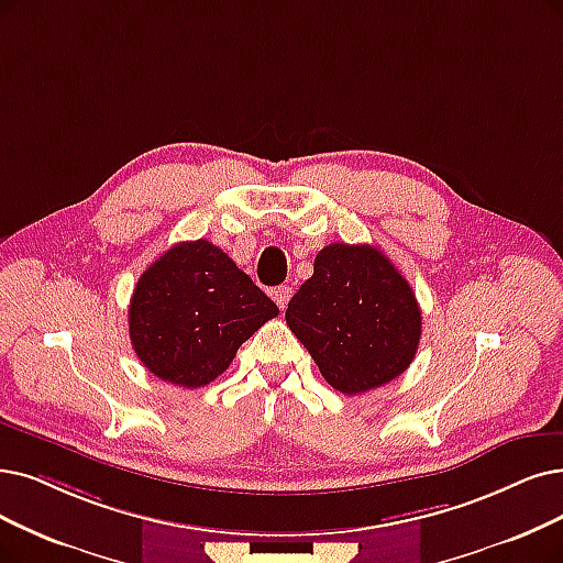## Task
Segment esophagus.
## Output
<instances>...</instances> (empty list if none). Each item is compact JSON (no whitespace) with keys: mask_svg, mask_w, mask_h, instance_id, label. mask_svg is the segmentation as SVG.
<instances>
[{"mask_svg":"<svg viewBox=\"0 0 563 563\" xmlns=\"http://www.w3.org/2000/svg\"><path fill=\"white\" fill-rule=\"evenodd\" d=\"M290 296H294V290H290L288 286H279V288H275V290H273V298H275V302L279 305V309H282V311L286 309V305H288Z\"/></svg>","mask_w":563,"mask_h":563,"instance_id":"1","label":"esophagus"}]
</instances>
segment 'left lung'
<instances>
[{
    "label": "left lung",
    "instance_id": "obj_1",
    "mask_svg": "<svg viewBox=\"0 0 563 563\" xmlns=\"http://www.w3.org/2000/svg\"><path fill=\"white\" fill-rule=\"evenodd\" d=\"M286 323L328 384L360 395L407 372L420 344L422 317L409 282L369 244L334 242L290 298Z\"/></svg>",
    "mask_w": 563,
    "mask_h": 563
}]
</instances>
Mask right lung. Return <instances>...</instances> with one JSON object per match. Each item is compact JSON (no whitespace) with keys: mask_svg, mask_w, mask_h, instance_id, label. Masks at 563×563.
<instances>
[{"mask_svg":"<svg viewBox=\"0 0 563 563\" xmlns=\"http://www.w3.org/2000/svg\"><path fill=\"white\" fill-rule=\"evenodd\" d=\"M279 307L208 240L177 242L141 275L129 305V336L156 378L208 386Z\"/></svg>","mask_w":563,"mask_h":563,"instance_id":"add662e5","label":"right lung"}]
</instances>
